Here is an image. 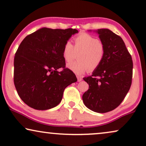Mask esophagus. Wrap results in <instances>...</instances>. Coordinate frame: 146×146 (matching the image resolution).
I'll return each instance as SVG.
<instances>
[{"label":"esophagus","mask_w":146,"mask_h":146,"mask_svg":"<svg viewBox=\"0 0 146 146\" xmlns=\"http://www.w3.org/2000/svg\"><path fill=\"white\" fill-rule=\"evenodd\" d=\"M77 79H78V82H80L82 80V78L80 76H76Z\"/></svg>","instance_id":"obj_1"}]
</instances>
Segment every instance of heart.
<instances>
[{
  "label": "heart",
  "mask_w": 146,
  "mask_h": 146,
  "mask_svg": "<svg viewBox=\"0 0 146 146\" xmlns=\"http://www.w3.org/2000/svg\"><path fill=\"white\" fill-rule=\"evenodd\" d=\"M74 45L70 41L64 44L62 56L66 63L72 62L78 53V60L68 65L74 72L81 74L88 70L92 72L98 68L104 58L106 49L102 42L96 37L82 33L74 39Z\"/></svg>",
  "instance_id": "heart-1"
}]
</instances>
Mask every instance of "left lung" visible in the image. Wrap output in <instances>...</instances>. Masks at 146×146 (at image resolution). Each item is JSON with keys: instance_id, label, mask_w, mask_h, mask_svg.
Returning a JSON list of instances; mask_svg holds the SVG:
<instances>
[{"instance_id": "8db88e82", "label": "left lung", "mask_w": 146, "mask_h": 146, "mask_svg": "<svg viewBox=\"0 0 146 146\" xmlns=\"http://www.w3.org/2000/svg\"><path fill=\"white\" fill-rule=\"evenodd\" d=\"M106 53L91 76L84 78L89 89L84 94L86 106L98 113L110 111L122 102L131 85L133 62L119 36L109 29H98Z\"/></svg>"}]
</instances>
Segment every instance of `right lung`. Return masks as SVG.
I'll list each match as a JSON object with an SVG mask.
<instances>
[{"mask_svg":"<svg viewBox=\"0 0 146 146\" xmlns=\"http://www.w3.org/2000/svg\"><path fill=\"white\" fill-rule=\"evenodd\" d=\"M77 33L72 29L42 28L22 41L14 59V84L29 106L39 110L56 106L66 88L77 81L62 56L64 44Z\"/></svg>","mask_w":146,"mask_h":146,"instance_id":"right-lung-1","label":"right lung"}]
</instances>
